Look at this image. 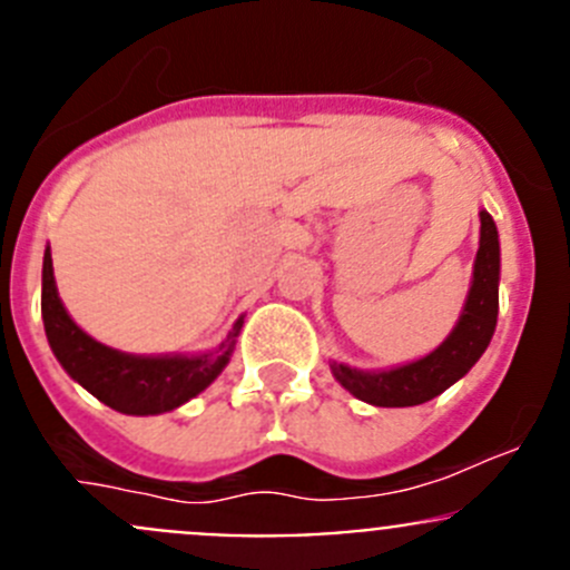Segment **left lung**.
<instances>
[{
	"instance_id": "obj_1",
	"label": "left lung",
	"mask_w": 570,
	"mask_h": 570,
	"mask_svg": "<svg viewBox=\"0 0 570 570\" xmlns=\"http://www.w3.org/2000/svg\"><path fill=\"white\" fill-rule=\"evenodd\" d=\"M499 314V232L493 217L480 212V250L474 278L458 325L424 358L394 370L364 372L333 361L331 372L350 394L377 407H411L433 400L458 383L480 361L497 331Z\"/></svg>"
}]
</instances>
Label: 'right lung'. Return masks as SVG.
I'll list each match as a JSON object with an SVG mask.
<instances>
[{"label": "right lung", "instance_id": "add662e5", "mask_svg": "<svg viewBox=\"0 0 570 570\" xmlns=\"http://www.w3.org/2000/svg\"><path fill=\"white\" fill-rule=\"evenodd\" d=\"M46 338L62 370L96 400L129 416H157L204 392L232 361L243 331V317L215 350L200 355H131L96 342L62 306L51 267V250L43 253V292H40Z\"/></svg>", "mask_w": 570, "mask_h": 570}]
</instances>
